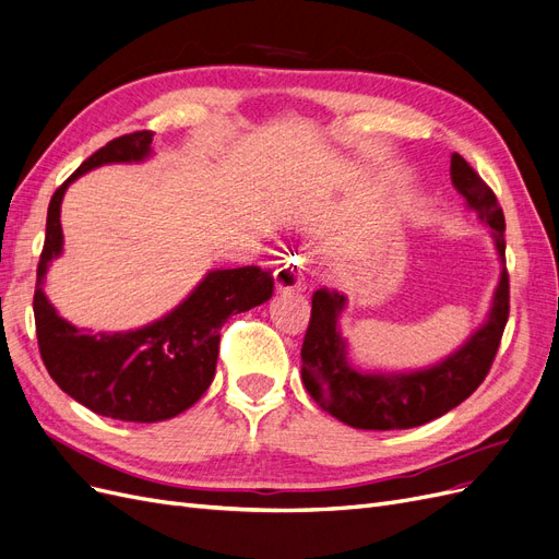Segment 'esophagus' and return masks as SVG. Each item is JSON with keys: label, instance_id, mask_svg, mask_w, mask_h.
I'll use <instances>...</instances> for the list:
<instances>
[{"label": "esophagus", "instance_id": "esophagus-1", "mask_svg": "<svg viewBox=\"0 0 559 559\" xmlns=\"http://www.w3.org/2000/svg\"><path fill=\"white\" fill-rule=\"evenodd\" d=\"M304 253L287 255L274 272V283L278 293H290V290H301L304 287Z\"/></svg>", "mask_w": 559, "mask_h": 559}]
</instances>
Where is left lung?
Returning <instances> with one entry per match:
<instances>
[{"label": "left lung", "mask_w": 559, "mask_h": 559, "mask_svg": "<svg viewBox=\"0 0 559 559\" xmlns=\"http://www.w3.org/2000/svg\"><path fill=\"white\" fill-rule=\"evenodd\" d=\"M450 181L480 223L492 229L503 260V211L495 192L462 155L450 157ZM346 297L320 287L311 297V320L301 344V381L311 397L336 420L355 429H411L462 404L488 376L509 320V272L501 269L492 309L485 325L439 365L408 373H367L348 362L346 341L338 334V316Z\"/></svg>", "instance_id": "obj_1"}]
</instances>
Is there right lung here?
Returning <instances> with one entry per match:
<instances>
[{
	"label": "right lung",
	"mask_w": 559,
	"mask_h": 559,
	"mask_svg": "<svg viewBox=\"0 0 559 559\" xmlns=\"http://www.w3.org/2000/svg\"><path fill=\"white\" fill-rule=\"evenodd\" d=\"M153 132L118 136L90 155L50 197L46 241L37 266L34 322L39 353L52 381L71 400L99 416L124 423H159L200 402L218 362L221 328L229 316L250 311L274 295V276L260 266L215 269L183 304L132 332H83L58 316L44 295L50 260L62 253L60 204L71 181L111 162L151 155Z\"/></svg>",
	"instance_id": "right-lung-1"
}]
</instances>
